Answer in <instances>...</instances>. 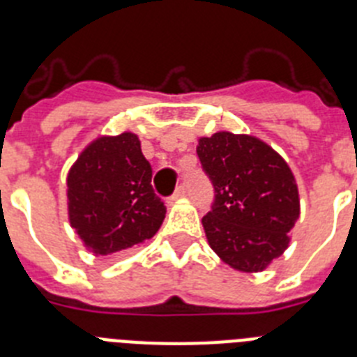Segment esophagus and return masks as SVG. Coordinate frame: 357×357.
I'll use <instances>...</instances> for the list:
<instances>
[{
  "instance_id": "obj_1",
  "label": "esophagus",
  "mask_w": 357,
  "mask_h": 357,
  "mask_svg": "<svg viewBox=\"0 0 357 357\" xmlns=\"http://www.w3.org/2000/svg\"><path fill=\"white\" fill-rule=\"evenodd\" d=\"M184 195H185V185L181 184V185H178V188L175 189V193H173L172 197L168 198V202H169V204H173V202H175V200H178V198L184 197Z\"/></svg>"
}]
</instances>
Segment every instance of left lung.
Returning <instances> with one entry per match:
<instances>
[{
	"label": "left lung",
	"mask_w": 357,
	"mask_h": 357,
	"mask_svg": "<svg viewBox=\"0 0 357 357\" xmlns=\"http://www.w3.org/2000/svg\"><path fill=\"white\" fill-rule=\"evenodd\" d=\"M214 189L204 216L211 248L241 272H261L289 245L301 214L298 189L286 160L252 135L218 132L197 146Z\"/></svg>",
	"instance_id": "left-lung-1"
}]
</instances>
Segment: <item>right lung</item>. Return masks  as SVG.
<instances>
[{"label":"right lung","instance_id":"right-lung-1","mask_svg":"<svg viewBox=\"0 0 357 357\" xmlns=\"http://www.w3.org/2000/svg\"><path fill=\"white\" fill-rule=\"evenodd\" d=\"M69 222L96 255H116L153 238L166 207L151 188L137 135L100 137L68 175Z\"/></svg>","mask_w":357,"mask_h":357}]
</instances>
